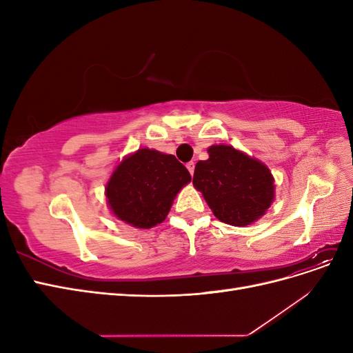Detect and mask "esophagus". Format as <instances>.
I'll return each mask as SVG.
<instances>
[{"label": "esophagus", "instance_id": "obj_1", "mask_svg": "<svg viewBox=\"0 0 353 353\" xmlns=\"http://www.w3.org/2000/svg\"><path fill=\"white\" fill-rule=\"evenodd\" d=\"M194 166H196V163L194 162H188L187 163V169L190 170V174H191V176L194 175Z\"/></svg>", "mask_w": 353, "mask_h": 353}]
</instances>
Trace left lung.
I'll list each match as a JSON object with an SVG mask.
<instances>
[{
  "mask_svg": "<svg viewBox=\"0 0 353 353\" xmlns=\"http://www.w3.org/2000/svg\"><path fill=\"white\" fill-rule=\"evenodd\" d=\"M199 160L193 185L221 222L248 227L261 219L275 199L270 168L232 145L213 144Z\"/></svg>",
  "mask_w": 353,
  "mask_h": 353,
  "instance_id": "obj_1",
  "label": "left lung"
}]
</instances>
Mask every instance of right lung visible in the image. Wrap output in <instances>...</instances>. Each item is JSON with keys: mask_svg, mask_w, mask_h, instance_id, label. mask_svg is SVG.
<instances>
[{"mask_svg": "<svg viewBox=\"0 0 353 353\" xmlns=\"http://www.w3.org/2000/svg\"><path fill=\"white\" fill-rule=\"evenodd\" d=\"M190 181L187 168L174 154L143 147L116 165L104 194L116 219L148 230L166 219L176 194Z\"/></svg>", "mask_w": 353, "mask_h": 353, "instance_id": "1", "label": "right lung"}]
</instances>
